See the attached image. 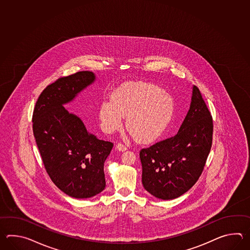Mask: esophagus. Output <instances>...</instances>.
I'll return each instance as SVG.
<instances>
[{"label": "esophagus", "instance_id": "esophagus-1", "mask_svg": "<svg viewBox=\"0 0 250 250\" xmlns=\"http://www.w3.org/2000/svg\"><path fill=\"white\" fill-rule=\"evenodd\" d=\"M115 148L117 149L118 151H120V152H124V151L127 150L126 146H124V145L122 143L117 144L116 146H115Z\"/></svg>", "mask_w": 250, "mask_h": 250}]
</instances>
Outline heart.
<instances>
[{
	"label": "heart",
	"instance_id": "heart-1",
	"mask_svg": "<svg viewBox=\"0 0 250 250\" xmlns=\"http://www.w3.org/2000/svg\"><path fill=\"white\" fill-rule=\"evenodd\" d=\"M174 103L161 86L151 83H127L113 92L112 100L102 103L98 117L102 129L112 133L126 126L138 142L157 140L169 126Z\"/></svg>",
	"mask_w": 250,
	"mask_h": 250
}]
</instances>
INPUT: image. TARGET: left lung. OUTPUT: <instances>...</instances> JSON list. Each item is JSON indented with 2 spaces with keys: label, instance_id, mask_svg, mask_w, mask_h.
<instances>
[{
  "label": "left lung",
  "instance_id": "8db88e82",
  "mask_svg": "<svg viewBox=\"0 0 250 250\" xmlns=\"http://www.w3.org/2000/svg\"><path fill=\"white\" fill-rule=\"evenodd\" d=\"M212 129V115L200 91L193 85L190 107L178 133L139 153L145 189L164 200L190 189L210 153Z\"/></svg>",
  "mask_w": 250,
  "mask_h": 250
}]
</instances>
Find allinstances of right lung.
<instances>
[{
  "label": "right lung",
  "instance_id": "right-lung-1",
  "mask_svg": "<svg viewBox=\"0 0 250 250\" xmlns=\"http://www.w3.org/2000/svg\"><path fill=\"white\" fill-rule=\"evenodd\" d=\"M96 80L92 71H79L47 85L33 112V132L48 175L75 198L94 197L105 188L104 165L113 144L87 132L83 122L64 104Z\"/></svg>",
  "mask_w": 250,
  "mask_h": 250
}]
</instances>
